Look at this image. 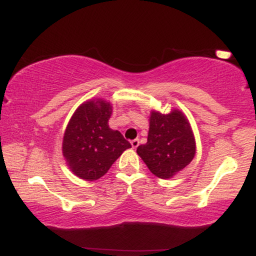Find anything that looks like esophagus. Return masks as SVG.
<instances>
[{
  "instance_id": "esophagus-1",
  "label": "esophagus",
  "mask_w": 256,
  "mask_h": 256,
  "mask_svg": "<svg viewBox=\"0 0 256 256\" xmlns=\"http://www.w3.org/2000/svg\"><path fill=\"white\" fill-rule=\"evenodd\" d=\"M131 146H132V148L136 149L137 146H140V140H131Z\"/></svg>"
}]
</instances>
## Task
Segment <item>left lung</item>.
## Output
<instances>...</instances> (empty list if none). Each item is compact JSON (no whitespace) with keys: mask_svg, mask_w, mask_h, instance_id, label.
<instances>
[{"mask_svg":"<svg viewBox=\"0 0 256 256\" xmlns=\"http://www.w3.org/2000/svg\"><path fill=\"white\" fill-rule=\"evenodd\" d=\"M196 143L186 116L180 110L170 114L152 110L148 140L137 148L149 171L161 179L172 178L195 156Z\"/></svg>","mask_w":256,"mask_h":256,"instance_id":"8db88e82","label":"left lung"}]
</instances>
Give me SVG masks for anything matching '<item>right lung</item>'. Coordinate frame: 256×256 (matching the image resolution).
Here are the masks:
<instances>
[{
  "instance_id": "1",
  "label": "right lung",
  "mask_w": 256,
  "mask_h": 256,
  "mask_svg": "<svg viewBox=\"0 0 256 256\" xmlns=\"http://www.w3.org/2000/svg\"><path fill=\"white\" fill-rule=\"evenodd\" d=\"M110 102L98 98L79 106L70 120L64 134L62 154L77 177L85 180L101 178L131 148L119 131L110 128Z\"/></svg>"
}]
</instances>
